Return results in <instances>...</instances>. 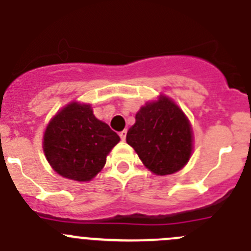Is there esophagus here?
Segmentation results:
<instances>
[{
  "instance_id": "esophagus-1",
  "label": "esophagus",
  "mask_w": 251,
  "mask_h": 251,
  "mask_svg": "<svg viewBox=\"0 0 251 251\" xmlns=\"http://www.w3.org/2000/svg\"><path fill=\"white\" fill-rule=\"evenodd\" d=\"M119 137H121L122 141H124V139H126V137H127V130H126V129L122 130V132L119 133Z\"/></svg>"
}]
</instances>
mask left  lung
I'll return each instance as SVG.
<instances>
[{"instance_id": "obj_1", "label": "left lung", "mask_w": 251, "mask_h": 251, "mask_svg": "<svg viewBox=\"0 0 251 251\" xmlns=\"http://www.w3.org/2000/svg\"><path fill=\"white\" fill-rule=\"evenodd\" d=\"M127 143L152 174L166 176L187 165L194 151V133L182 109L161 94L137 112Z\"/></svg>"}]
</instances>
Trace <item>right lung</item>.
Returning <instances> with one entry per match:
<instances>
[{
  "label": "right lung",
  "instance_id": "obj_1",
  "mask_svg": "<svg viewBox=\"0 0 251 251\" xmlns=\"http://www.w3.org/2000/svg\"><path fill=\"white\" fill-rule=\"evenodd\" d=\"M119 136L95 118L90 104L72 101L50 119L43 148L52 170L65 178L88 182L103 170Z\"/></svg>",
  "mask_w": 251,
  "mask_h": 251
}]
</instances>
